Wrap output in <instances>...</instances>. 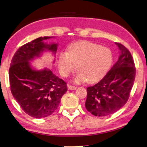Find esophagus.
I'll list each match as a JSON object with an SVG mask.
<instances>
[{
	"label": "esophagus",
	"instance_id": "1",
	"mask_svg": "<svg viewBox=\"0 0 147 147\" xmlns=\"http://www.w3.org/2000/svg\"><path fill=\"white\" fill-rule=\"evenodd\" d=\"M67 88H68V89H69L71 90H74L76 89V86H72V85H67Z\"/></svg>",
	"mask_w": 147,
	"mask_h": 147
}]
</instances>
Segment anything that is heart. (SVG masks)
I'll use <instances>...</instances> for the list:
<instances>
[{
	"instance_id": "heart-1",
	"label": "heart",
	"mask_w": 147,
	"mask_h": 147,
	"mask_svg": "<svg viewBox=\"0 0 147 147\" xmlns=\"http://www.w3.org/2000/svg\"><path fill=\"white\" fill-rule=\"evenodd\" d=\"M113 54L111 50L87 40L71 44L67 54H61L59 69L63 76L67 77L76 68L79 70L74 78L76 83L87 80L93 83L100 80L111 66Z\"/></svg>"
}]
</instances>
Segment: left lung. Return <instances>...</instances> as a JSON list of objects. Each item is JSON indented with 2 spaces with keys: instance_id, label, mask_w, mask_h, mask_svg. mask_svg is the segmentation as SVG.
I'll return each instance as SVG.
<instances>
[{
  "instance_id": "1",
  "label": "left lung",
  "mask_w": 147,
  "mask_h": 147,
  "mask_svg": "<svg viewBox=\"0 0 147 147\" xmlns=\"http://www.w3.org/2000/svg\"><path fill=\"white\" fill-rule=\"evenodd\" d=\"M120 56L100 82L87 88L86 110L96 117L114 113L127 103L134 85L136 68L130 52L121 44L115 42Z\"/></svg>"
}]
</instances>
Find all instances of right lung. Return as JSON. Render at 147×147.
<instances>
[{"label":"right lung","instance_id":"1","mask_svg":"<svg viewBox=\"0 0 147 147\" xmlns=\"http://www.w3.org/2000/svg\"><path fill=\"white\" fill-rule=\"evenodd\" d=\"M40 37L22 46L13 55L9 76L13 98L26 114L35 118L48 117L56 111L67 90L66 83L47 69L35 70L30 61L40 57L44 51L56 54L57 44H47Z\"/></svg>","mask_w":147,"mask_h":147}]
</instances>
